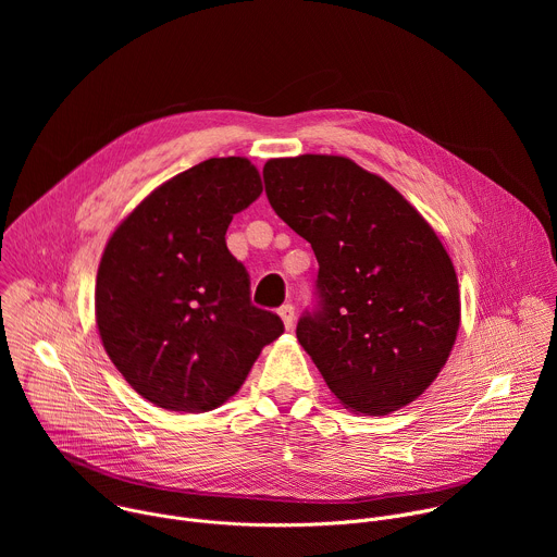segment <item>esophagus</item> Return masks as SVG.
I'll list each match as a JSON object with an SVG mask.
<instances>
[{"mask_svg":"<svg viewBox=\"0 0 557 557\" xmlns=\"http://www.w3.org/2000/svg\"><path fill=\"white\" fill-rule=\"evenodd\" d=\"M280 317H282L284 326L290 331L293 324H295V308H293V304H284V306L280 308Z\"/></svg>","mask_w":557,"mask_h":557,"instance_id":"esophagus-1","label":"esophagus"}]
</instances>
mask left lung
<instances>
[{
  "instance_id": "1",
  "label": "left lung",
  "mask_w": 557,
  "mask_h": 557,
  "mask_svg": "<svg viewBox=\"0 0 557 557\" xmlns=\"http://www.w3.org/2000/svg\"><path fill=\"white\" fill-rule=\"evenodd\" d=\"M273 211L310 243L320 271L297 339L337 399L383 417L438 376L460 324L454 264L423 215L350 158L264 165Z\"/></svg>"
}]
</instances>
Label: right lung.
Wrapping results in <instances>:
<instances>
[{"label": "right lung", "instance_id": "add662e5", "mask_svg": "<svg viewBox=\"0 0 557 557\" xmlns=\"http://www.w3.org/2000/svg\"><path fill=\"white\" fill-rule=\"evenodd\" d=\"M260 194L247 158H209L153 189L110 237L97 326L116 370L158 408L215 410L284 333L275 312L251 304L249 273L224 240Z\"/></svg>", "mask_w": 557, "mask_h": 557}]
</instances>
